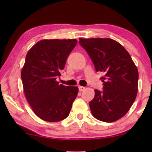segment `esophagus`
<instances>
[{
	"instance_id": "esophagus-1",
	"label": "esophagus",
	"mask_w": 152,
	"mask_h": 152,
	"mask_svg": "<svg viewBox=\"0 0 152 152\" xmlns=\"http://www.w3.org/2000/svg\"><path fill=\"white\" fill-rule=\"evenodd\" d=\"M78 88H79V91H83L85 89V87H84V86H78Z\"/></svg>"
}]
</instances>
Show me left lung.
Instances as JSON below:
<instances>
[{
  "label": "left lung",
  "instance_id": "8db88e82",
  "mask_svg": "<svg viewBox=\"0 0 152 152\" xmlns=\"http://www.w3.org/2000/svg\"><path fill=\"white\" fill-rule=\"evenodd\" d=\"M81 46L88 53L100 78L103 91L95 89L89 102L96 119L112 122L125 115L138 93V71L131 56L117 41L106 38H80Z\"/></svg>",
  "mask_w": 152,
  "mask_h": 152
}]
</instances>
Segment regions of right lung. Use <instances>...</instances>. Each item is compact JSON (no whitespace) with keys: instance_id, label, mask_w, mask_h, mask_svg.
Segmentation results:
<instances>
[{"instance_id":"1","label":"right lung","mask_w":152,"mask_h":152,"mask_svg":"<svg viewBox=\"0 0 152 152\" xmlns=\"http://www.w3.org/2000/svg\"><path fill=\"white\" fill-rule=\"evenodd\" d=\"M77 43L76 39H44L27 54L21 70L24 93L34 113L45 121L67 118L77 95V86L57 82Z\"/></svg>"}]
</instances>
